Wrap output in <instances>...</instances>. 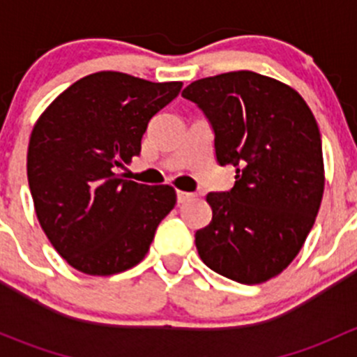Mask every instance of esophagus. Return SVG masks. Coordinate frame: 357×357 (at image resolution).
<instances>
[{
  "label": "esophagus",
  "instance_id": "esophagus-1",
  "mask_svg": "<svg viewBox=\"0 0 357 357\" xmlns=\"http://www.w3.org/2000/svg\"><path fill=\"white\" fill-rule=\"evenodd\" d=\"M176 197H178V204H185V202L192 200L195 195H193V193H190V192H181V190H179V192L176 193Z\"/></svg>",
  "mask_w": 357,
  "mask_h": 357
}]
</instances>
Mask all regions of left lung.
I'll return each mask as SVG.
<instances>
[{"mask_svg": "<svg viewBox=\"0 0 357 357\" xmlns=\"http://www.w3.org/2000/svg\"><path fill=\"white\" fill-rule=\"evenodd\" d=\"M214 129L215 158L235 186L208 193L212 221L195 233L202 261L219 275L257 285L298 254L325 190L321 135L290 86L252 70L199 79L183 89Z\"/></svg>", "mask_w": 357, "mask_h": 357, "instance_id": "left-lung-1", "label": "left lung"}]
</instances>
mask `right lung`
Segmentation results:
<instances>
[{"instance_id": "obj_1", "label": "right lung", "mask_w": 357, "mask_h": 357, "mask_svg": "<svg viewBox=\"0 0 357 357\" xmlns=\"http://www.w3.org/2000/svg\"><path fill=\"white\" fill-rule=\"evenodd\" d=\"M181 86L96 72L68 86L36 122L27 150L36 215L77 271L110 276L131 269L174 208L172 186L122 179L117 167L139 155L150 119Z\"/></svg>"}]
</instances>
